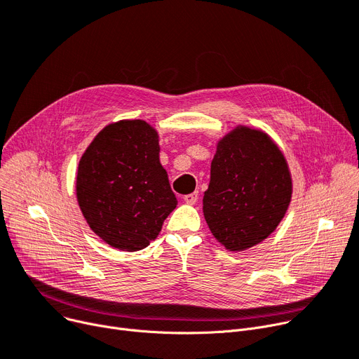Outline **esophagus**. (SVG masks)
I'll return each instance as SVG.
<instances>
[{
  "instance_id": "obj_1",
  "label": "esophagus",
  "mask_w": 359,
  "mask_h": 359,
  "mask_svg": "<svg viewBox=\"0 0 359 359\" xmlns=\"http://www.w3.org/2000/svg\"><path fill=\"white\" fill-rule=\"evenodd\" d=\"M199 199V194L198 192H194V194H189V195H184L183 196V201L186 203H196Z\"/></svg>"
}]
</instances>
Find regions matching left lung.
<instances>
[{
    "label": "left lung",
    "instance_id": "left-lung-1",
    "mask_svg": "<svg viewBox=\"0 0 359 359\" xmlns=\"http://www.w3.org/2000/svg\"><path fill=\"white\" fill-rule=\"evenodd\" d=\"M291 194L288 165L278 147L263 132L240 126L218 144L203 215L225 249L238 252L278 227Z\"/></svg>",
    "mask_w": 359,
    "mask_h": 359
}]
</instances>
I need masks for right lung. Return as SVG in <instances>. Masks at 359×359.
Returning a JSON list of instances; mask_svg holds the SVG:
<instances>
[{
  "instance_id": "add662e5",
  "label": "right lung",
  "mask_w": 359,
  "mask_h": 359,
  "mask_svg": "<svg viewBox=\"0 0 359 359\" xmlns=\"http://www.w3.org/2000/svg\"><path fill=\"white\" fill-rule=\"evenodd\" d=\"M77 199L90 229L109 246L145 249L177 205L157 132L144 121L106 126L80 160Z\"/></svg>"
}]
</instances>
